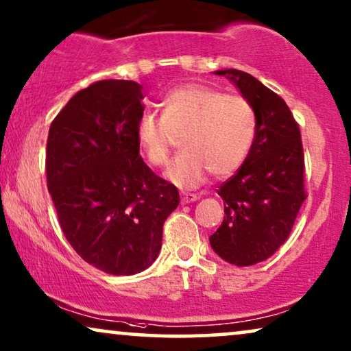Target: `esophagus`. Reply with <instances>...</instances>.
<instances>
[{
	"instance_id": "obj_1",
	"label": "esophagus",
	"mask_w": 351,
	"mask_h": 351,
	"mask_svg": "<svg viewBox=\"0 0 351 351\" xmlns=\"http://www.w3.org/2000/svg\"><path fill=\"white\" fill-rule=\"evenodd\" d=\"M200 199L199 194H189V193H184L181 194V202L183 204H191V202H195V200Z\"/></svg>"
}]
</instances>
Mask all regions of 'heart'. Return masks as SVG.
<instances>
[{
  "mask_svg": "<svg viewBox=\"0 0 351 351\" xmlns=\"http://www.w3.org/2000/svg\"><path fill=\"white\" fill-rule=\"evenodd\" d=\"M162 119L144 114L136 141L152 165H165L173 136L181 134L183 152L165 173L178 188L194 189L208 173L223 178L245 162L256 133V115L245 97L204 85L173 88L162 99Z\"/></svg>",
  "mask_w": 351,
  "mask_h": 351,
  "instance_id": "heart-1",
  "label": "heart"
}]
</instances>
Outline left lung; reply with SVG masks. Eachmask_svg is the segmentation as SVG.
Returning <instances> with one entry per match:
<instances>
[{
    "label": "left lung",
    "mask_w": 351,
    "mask_h": 351,
    "mask_svg": "<svg viewBox=\"0 0 351 351\" xmlns=\"http://www.w3.org/2000/svg\"><path fill=\"white\" fill-rule=\"evenodd\" d=\"M226 77L254 107L256 133L245 162L221 184L224 219L210 245L219 258L250 266L269 258L287 241L305 200L300 130L286 101L250 73L236 69Z\"/></svg>",
    "instance_id": "1"
}]
</instances>
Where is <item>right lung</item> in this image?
Listing matches in <instances>:
<instances>
[{
	"instance_id": "add662e5",
	"label": "right lung",
	"mask_w": 351,
	"mask_h": 351,
	"mask_svg": "<svg viewBox=\"0 0 351 351\" xmlns=\"http://www.w3.org/2000/svg\"><path fill=\"white\" fill-rule=\"evenodd\" d=\"M143 86L101 80L78 91L49 127L48 191L60 230L86 263L115 276L149 268L178 189L139 156Z\"/></svg>"
}]
</instances>
